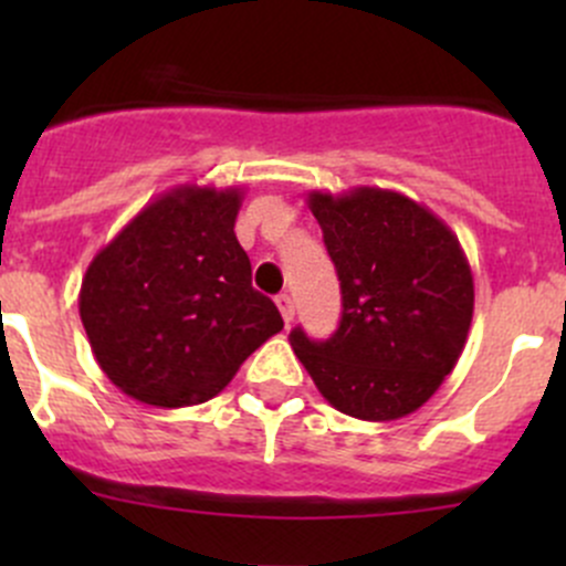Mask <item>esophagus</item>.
<instances>
[{"instance_id":"34e87169","label":"esophagus","mask_w":566,"mask_h":566,"mask_svg":"<svg viewBox=\"0 0 566 566\" xmlns=\"http://www.w3.org/2000/svg\"><path fill=\"white\" fill-rule=\"evenodd\" d=\"M276 306H279V312H282V317H284V323H293V317H295V306H293V298H290L287 293H282V295H276Z\"/></svg>"}]
</instances>
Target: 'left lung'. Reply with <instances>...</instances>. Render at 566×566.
Here are the masks:
<instances>
[{"instance_id": "1", "label": "left lung", "mask_w": 566, "mask_h": 566, "mask_svg": "<svg viewBox=\"0 0 566 566\" xmlns=\"http://www.w3.org/2000/svg\"><path fill=\"white\" fill-rule=\"evenodd\" d=\"M342 287L334 336L290 334L317 391L342 413L394 421L419 410L458 364L473 317V273L458 235L399 191H310Z\"/></svg>"}]
</instances>
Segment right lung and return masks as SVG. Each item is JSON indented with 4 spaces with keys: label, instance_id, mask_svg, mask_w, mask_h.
<instances>
[{
    "label": "right lung",
    "instance_id": "obj_1",
    "mask_svg": "<svg viewBox=\"0 0 566 566\" xmlns=\"http://www.w3.org/2000/svg\"><path fill=\"white\" fill-rule=\"evenodd\" d=\"M243 188L182 182L147 202L82 279L78 315L104 375L128 397L186 408L216 397L284 328L251 287L235 238Z\"/></svg>",
    "mask_w": 566,
    "mask_h": 566
}]
</instances>
